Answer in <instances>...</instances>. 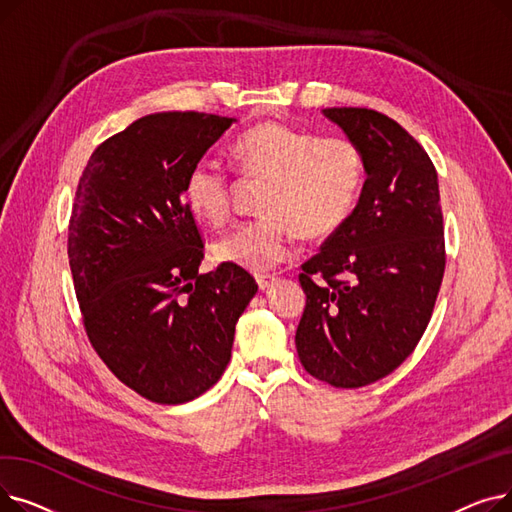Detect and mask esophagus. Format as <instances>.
<instances>
[{
  "instance_id": "esophagus-1",
  "label": "esophagus",
  "mask_w": 512,
  "mask_h": 512,
  "mask_svg": "<svg viewBox=\"0 0 512 512\" xmlns=\"http://www.w3.org/2000/svg\"><path fill=\"white\" fill-rule=\"evenodd\" d=\"M255 280H257V286L261 288V290H265V288H270L274 282H276V276H267V274H259V276H255Z\"/></svg>"
}]
</instances>
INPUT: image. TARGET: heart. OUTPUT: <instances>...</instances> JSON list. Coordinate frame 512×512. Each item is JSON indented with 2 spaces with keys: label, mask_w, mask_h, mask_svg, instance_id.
<instances>
[{
  "label": "heart",
  "mask_w": 512,
  "mask_h": 512,
  "mask_svg": "<svg viewBox=\"0 0 512 512\" xmlns=\"http://www.w3.org/2000/svg\"><path fill=\"white\" fill-rule=\"evenodd\" d=\"M240 172L265 178L261 215L238 224L215 242L220 261L267 272L297 253V234H334L353 213L365 166L357 143L346 137H317L278 122L259 124L234 143ZM234 182L215 159L201 157L188 168L182 197L201 220L222 226L232 211Z\"/></svg>",
  "instance_id": "obj_1"
}]
</instances>
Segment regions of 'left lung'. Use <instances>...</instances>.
<instances>
[{
    "label": "left lung",
    "mask_w": 512,
    "mask_h": 512,
    "mask_svg": "<svg viewBox=\"0 0 512 512\" xmlns=\"http://www.w3.org/2000/svg\"><path fill=\"white\" fill-rule=\"evenodd\" d=\"M363 155L357 207L303 263L307 305L297 353L336 388L378 382L421 340L438 299L446 251L438 174L425 149L367 107H328Z\"/></svg>",
    "instance_id": "left-lung-1"
}]
</instances>
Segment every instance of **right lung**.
I'll return each instance as SVG.
<instances>
[{"instance_id":"add662e5","label":"right lung","mask_w":512,"mask_h":512,"mask_svg":"<svg viewBox=\"0 0 512 512\" xmlns=\"http://www.w3.org/2000/svg\"><path fill=\"white\" fill-rule=\"evenodd\" d=\"M161 112L103 141L78 180L68 259L87 336L116 378L159 405L207 392L232 355L255 278L222 263L199 274L203 240L184 176L234 124Z\"/></svg>"}]
</instances>
